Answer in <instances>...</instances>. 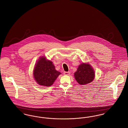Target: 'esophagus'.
Instances as JSON below:
<instances>
[{"label": "esophagus", "instance_id": "esophagus-1", "mask_svg": "<svg viewBox=\"0 0 128 128\" xmlns=\"http://www.w3.org/2000/svg\"><path fill=\"white\" fill-rule=\"evenodd\" d=\"M64 74L65 75H69L70 74V72H64Z\"/></svg>", "mask_w": 128, "mask_h": 128}]
</instances>
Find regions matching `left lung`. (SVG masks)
<instances>
[{
  "instance_id": "1",
  "label": "left lung",
  "mask_w": 128,
  "mask_h": 128,
  "mask_svg": "<svg viewBox=\"0 0 128 128\" xmlns=\"http://www.w3.org/2000/svg\"><path fill=\"white\" fill-rule=\"evenodd\" d=\"M94 74V72L90 65L82 63L78 66L77 71L74 74V76L79 84L84 85L89 84L93 80Z\"/></svg>"
}]
</instances>
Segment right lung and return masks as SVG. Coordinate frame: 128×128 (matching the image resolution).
<instances>
[{"label":"right lung","instance_id":"add662e5","mask_svg":"<svg viewBox=\"0 0 128 128\" xmlns=\"http://www.w3.org/2000/svg\"><path fill=\"white\" fill-rule=\"evenodd\" d=\"M60 74L61 73L55 70L51 61L42 57L36 63L34 71V76L36 82L46 86H51Z\"/></svg>","mask_w":128,"mask_h":128}]
</instances>
